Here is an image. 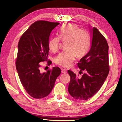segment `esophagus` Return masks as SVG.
Instances as JSON below:
<instances>
[{
  "label": "esophagus",
  "instance_id": "esophagus-1",
  "mask_svg": "<svg viewBox=\"0 0 122 122\" xmlns=\"http://www.w3.org/2000/svg\"><path fill=\"white\" fill-rule=\"evenodd\" d=\"M61 72L62 73H64V74H66L67 73V71L66 69H61Z\"/></svg>",
  "mask_w": 122,
  "mask_h": 122
}]
</instances>
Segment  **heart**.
Instances as JSON below:
<instances>
[{"label":"heart","mask_w":122,"mask_h":122,"mask_svg":"<svg viewBox=\"0 0 122 122\" xmlns=\"http://www.w3.org/2000/svg\"><path fill=\"white\" fill-rule=\"evenodd\" d=\"M59 37H52L48 41L49 50L55 52L58 50L60 39L65 44L66 51L60 53L55 59V63L59 66L69 68L73 62L76 56H83L89 51L90 38L85 31L75 24H68L62 27L59 31Z\"/></svg>","instance_id":"1"}]
</instances>
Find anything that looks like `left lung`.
I'll list each match as a JSON object with an SVG mask.
<instances>
[{
    "mask_svg": "<svg viewBox=\"0 0 122 122\" xmlns=\"http://www.w3.org/2000/svg\"><path fill=\"white\" fill-rule=\"evenodd\" d=\"M91 46L88 53L80 60L77 66L86 73L81 77L71 70L68 92L78 100H87L94 96L104 83L109 72L108 46L107 40L95 27H90Z\"/></svg>",
    "mask_w": 122,
    "mask_h": 122,
    "instance_id": "1",
    "label": "left lung"
}]
</instances>
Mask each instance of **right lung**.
<instances>
[{
	"mask_svg": "<svg viewBox=\"0 0 122 122\" xmlns=\"http://www.w3.org/2000/svg\"><path fill=\"white\" fill-rule=\"evenodd\" d=\"M59 24L36 21L22 35L18 43L15 67L25 90L35 98H43L50 94L61 73L58 66L43 73L40 71V63L47 61L51 32Z\"/></svg>",
	"mask_w": 122,
	"mask_h": 122,
	"instance_id": "1",
	"label": "right lung"
}]
</instances>
